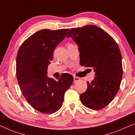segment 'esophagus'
<instances>
[{
  "label": "esophagus",
  "instance_id": "1",
  "mask_svg": "<svg viewBox=\"0 0 135 135\" xmlns=\"http://www.w3.org/2000/svg\"><path fill=\"white\" fill-rule=\"evenodd\" d=\"M73 79H74V83H76V82H77V81L80 80V78H79L76 77V76H74Z\"/></svg>",
  "mask_w": 135,
  "mask_h": 135
}]
</instances>
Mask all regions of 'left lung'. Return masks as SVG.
I'll return each instance as SVG.
<instances>
[{"label":"left lung","instance_id":"obj_1","mask_svg":"<svg viewBox=\"0 0 135 135\" xmlns=\"http://www.w3.org/2000/svg\"><path fill=\"white\" fill-rule=\"evenodd\" d=\"M67 38L78 45L80 64L92 68L94 80L87 81L86 92L80 95L83 105L98 110L111 103L118 92L123 75L122 56L113 37L98 26L72 28Z\"/></svg>","mask_w":135,"mask_h":135}]
</instances>
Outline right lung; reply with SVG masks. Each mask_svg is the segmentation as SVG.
I'll list each match as a JSON object with an SVG mask.
<instances>
[{
    "mask_svg": "<svg viewBox=\"0 0 135 135\" xmlns=\"http://www.w3.org/2000/svg\"><path fill=\"white\" fill-rule=\"evenodd\" d=\"M69 29H43L26 39L16 56V77L24 98L34 109L52 114L61 108L64 94L73 77L64 73L57 80L47 76L55 48L64 39Z\"/></svg>",
    "mask_w": 135,
    "mask_h": 135,
    "instance_id": "1",
    "label": "right lung"
}]
</instances>
